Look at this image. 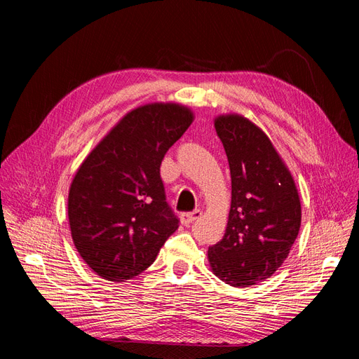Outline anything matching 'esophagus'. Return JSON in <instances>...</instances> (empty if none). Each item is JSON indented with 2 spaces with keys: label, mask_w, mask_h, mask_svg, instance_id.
Segmentation results:
<instances>
[{
  "label": "esophagus",
  "mask_w": 359,
  "mask_h": 359,
  "mask_svg": "<svg viewBox=\"0 0 359 359\" xmlns=\"http://www.w3.org/2000/svg\"><path fill=\"white\" fill-rule=\"evenodd\" d=\"M201 215H202V211H201V210H194V211H191V212L182 214L181 222H182V224H190V223H193L194 220H198Z\"/></svg>",
  "instance_id": "1"
}]
</instances>
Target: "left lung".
Returning a JSON list of instances; mask_svg holds the SVG:
<instances>
[{
	"instance_id": "1",
	"label": "left lung",
	"mask_w": 359,
	"mask_h": 359,
	"mask_svg": "<svg viewBox=\"0 0 359 359\" xmlns=\"http://www.w3.org/2000/svg\"><path fill=\"white\" fill-rule=\"evenodd\" d=\"M232 180L229 220L208 248L212 273L247 287L273 276L289 256L301 226V202L289 169L269 137L250 119L231 114L214 121Z\"/></svg>"
}]
</instances>
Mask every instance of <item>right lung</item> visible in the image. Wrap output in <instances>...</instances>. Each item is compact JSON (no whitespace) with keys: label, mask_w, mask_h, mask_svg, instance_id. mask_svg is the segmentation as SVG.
Masks as SVG:
<instances>
[{"label":"right lung","mask_w":359,"mask_h":359,"mask_svg":"<svg viewBox=\"0 0 359 359\" xmlns=\"http://www.w3.org/2000/svg\"><path fill=\"white\" fill-rule=\"evenodd\" d=\"M191 123L193 112L182 104L136 107L79 166L69 191V223L76 250L95 274L109 281L136 277L178 229L160 165Z\"/></svg>","instance_id":"obj_1"}]
</instances>
